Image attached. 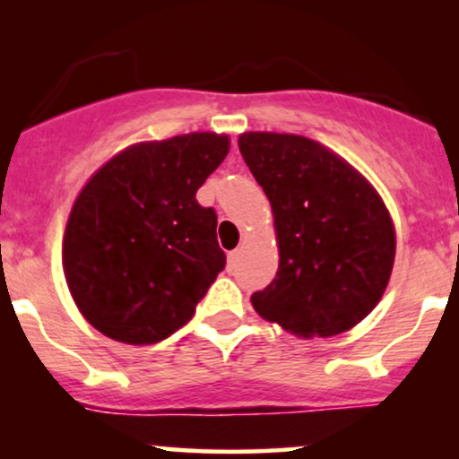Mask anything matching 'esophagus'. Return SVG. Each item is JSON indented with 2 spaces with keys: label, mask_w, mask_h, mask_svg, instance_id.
<instances>
[{
  "label": "esophagus",
  "mask_w": 459,
  "mask_h": 459,
  "mask_svg": "<svg viewBox=\"0 0 459 459\" xmlns=\"http://www.w3.org/2000/svg\"><path fill=\"white\" fill-rule=\"evenodd\" d=\"M239 259H241L239 250H233V252H229V270H233V267L237 265V263H239Z\"/></svg>",
  "instance_id": "obj_1"
}]
</instances>
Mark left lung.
Listing matches in <instances>:
<instances>
[{"label": "left lung", "instance_id": "left-lung-1", "mask_svg": "<svg viewBox=\"0 0 459 459\" xmlns=\"http://www.w3.org/2000/svg\"><path fill=\"white\" fill-rule=\"evenodd\" d=\"M237 144L272 204L281 256L252 307L299 339L351 330L393 273L397 235L382 196L350 161L304 135L246 131Z\"/></svg>", "mask_w": 459, "mask_h": 459}]
</instances>
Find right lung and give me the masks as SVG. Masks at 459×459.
<instances>
[{
	"label": "right lung",
	"instance_id": "add662e5",
	"mask_svg": "<svg viewBox=\"0 0 459 459\" xmlns=\"http://www.w3.org/2000/svg\"><path fill=\"white\" fill-rule=\"evenodd\" d=\"M229 149L215 131L138 142L88 178L68 213L62 267L92 328L152 345L194 317L226 263L218 218L196 192Z\"/></svg>",
	"mask_w": 459,
	"mask_h": 459
}]
</instances>
